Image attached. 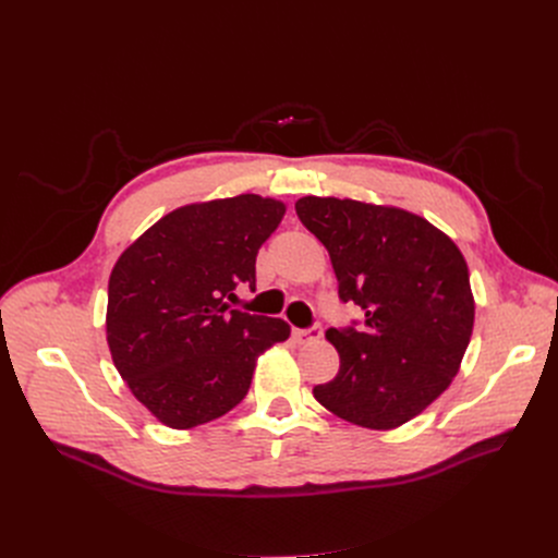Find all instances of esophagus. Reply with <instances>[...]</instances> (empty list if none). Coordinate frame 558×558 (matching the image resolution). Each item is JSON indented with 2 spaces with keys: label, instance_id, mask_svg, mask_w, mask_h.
Listing matches in <instances>:
<instances>
[{
  "label": "esophagus",
  "instance_id": "esophagus-1",
  "mask_svg": "<svg viewBox=\"0 0 558 558\" xmlns=\"http://www.w3.org/2000/svg\"><path fill=\"white\" fill-rule=\"evenodd\" d=\"M320 337H324V326H320V324H314V326H310V328H305V330L294 328V339L301 341V343H305V341H316V339H320Z\"/></svg>",
  "mask_w": 558,
  "mask_h": 558
}]
</instances>
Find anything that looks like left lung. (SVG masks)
Instances as JSON below:
<instances>
[{"mask_svg":"<svg viewBox=\"0 0 558 558\" xmlns=\"http://www.w3.org/2000/svg\"><path fill=\"white\" fill-rule=\"evenodd\" d=\"M296 215L328 248L339 299L366 316L326 332L341 364L314 398L353 425L400 427L459 373L475 324L468 264L446 232L389 205L303 196Z\"/></svg>","mask_w":558,"mask_h":558,"instance_id":"1","label":"left lung"}]
</instances>
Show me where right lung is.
Instances as JSON below:
<instances>
[{
  "label": "right lung",
  "instance_id": "add662e5",
  "mask_svg": "<svg viewBox=\"0 0 558 558\" xmlns=\"http://www.w3.org/2000/svg\"><path fill=\"white\" fill-rule=\"evenodd\" d=\"M284 203L240 194L192 203L137 238L108 280L106 337L133 396L173 429L210 423L248 393L257 357L289 337L282 318L234 310Z\"/></svg>",
  "mask_w": 558,
  "mask_h": 558
}]
</instances>
